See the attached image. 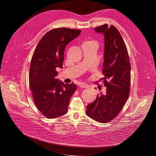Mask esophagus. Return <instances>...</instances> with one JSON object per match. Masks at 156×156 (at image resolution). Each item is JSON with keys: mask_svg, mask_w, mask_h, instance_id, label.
Returning a JSON list of instances; mask_svg holds the SVG:
<instances>
[{"mask_svg": "<svg viewBox=\"0 0 156 156\" xmlns=\"http://www.w3.org/2000/svg\"><path fill=\"white\" fill-rule=\"evenodd\" d=\"M78 85H79V87H82V88H86V87H87L88 86V85L84 83H80Z\"/></svg>", "mask_w": 156, "mask_h": 156, "instance_id": "obj_1", "label": "esophagus"}]
</instances>
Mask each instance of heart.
<instances>
[{"label": "heart", "mask_w": 156, "mask_h": 156, "mask_svg": "<svg viewBox=\"0 0 156 156\" xmlns=\"http://www.w3.org/2000/svg\"><path fill=\"white\" fill-rule=\"evenodd\" d=\"M83 45L87 46H91V47H98V42L95 40H89L83 43Z\"/></svg>", "instance_id": "1"}]
</instances>
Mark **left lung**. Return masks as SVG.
Masks as SVG:
<instances>
[{"mask_svg": "<svg viewBox=\"0 0 156 156\" xmlns=\"http://www.w3.org/2000/svg\"><path fill=\"white\" fill-rule=\"evenodd\" d=\"M104 36L103 82L105 93H101L87 105L86 114L99 123H107L120 112L128 98L131 82V65L125 42L119 30L107 24L94 28Z\"/></svg>", "mask_w": 156, "mask_h": 156, "instance_id": "obj_1", "label": "left lung"}]
</instances>
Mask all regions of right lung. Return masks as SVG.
<instances>
[{
	"label": "right lung",
	"mask_w": 156,
	"mask_h": 156,
	"mask_svg": "<svg viewBox=\"0 0 156 156\" xmlns=\"http://www.w3.org/2000/svg\"><path fill=\"white\" fill-rule=\"evenodd\" d=\"M80 33V30L66 28L50 30L39 41L33 53L30 87L36 107L48 119L67 113L70 98L76 90L75 84H64L55 76L56 69L62 68L65 47Z\"/></svg>",
	"instance_id": "obj_1"
}]
</instances>
